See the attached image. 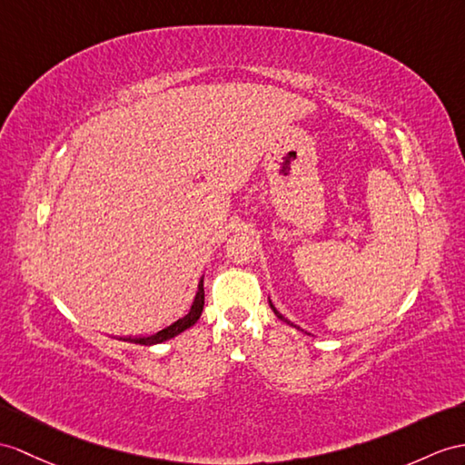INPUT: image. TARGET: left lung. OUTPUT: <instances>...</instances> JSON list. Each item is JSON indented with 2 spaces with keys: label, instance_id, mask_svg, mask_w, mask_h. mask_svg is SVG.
Returning a JSON list of instances; mask_svg holds the SVG:
<instances>
[{
  "label": "left lung",
  "instance_id": "left-lung-1",
  "mask_svg": "<svg viewBox=\"0 0 465 465\" xmlns=\"http://www.w3.org/2000/svg\"><path fill=\"white\" fill-rule=\"evenodd\" d=\"M268 303H270V308H272V312H274V313H276V318H278V320H282V322H286V323H290L292 327H298V325H293V323H292V322H290L288 318H284V315H282V313H280V312H278V310L274 308V303H272V302H270V298H268ZM298 330H300V327H298ZM302 331H303V330H302Z\"/></svg>",
  "mask_w": 465,
  "mask_h": 465
}]
</instances>
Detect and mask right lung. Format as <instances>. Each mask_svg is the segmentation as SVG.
Masks as SVG:
<instances>
[{
    "instance_id": "right-lung-1",
    "label": "right lung",
    "mask_w": 465,
    "mask_h": 465,
    "mask_svg": "<svg viewBox=\"0 0 465 465\" xmlns=\"http://www.w3.org/2000/svg\"><path fill=\"white\" fill-rule=\"evenodd\" d=\"M203 278L201 276L199 280V286H197V293L193 298V303H191L189 312L183 315V318L175 320L172 325L163 327V330L155 331L152 335H140V337H124V341L128 343H135V345H157V343H163V341H169V339L177 337L179 333H183L185 330H189L191 325H195L197 320L201 318L203 313V305H205V288H203ZM122 339V337H120Z\"/></svg>"
}]
</instances>
